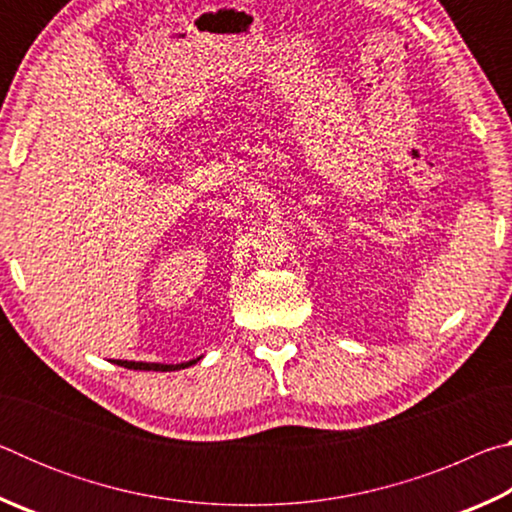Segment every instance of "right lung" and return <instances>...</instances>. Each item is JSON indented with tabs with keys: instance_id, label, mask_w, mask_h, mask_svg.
Instances as JSON below:
<instances>
[{
	"instance_id": "obj_1",
	"label": "right lung",
	"mask_w": 512,
	"mask_h": 512,
	"mask_svg": "<svg viewBox=\"0 0 512 512\" xmlns=\"http://www.w3.org/2000/svg\"><path fill=\"white\" fill-rule=\"evenodd\" d=\"M201 359V357H198ZM198 359H194V361H187V363H176V366H173V363H144V361H115L117 366H124V368H131V370H155V372H169V370H180V368H189V366H194V363L198 361Z\"/></svg>"
}]
</instances>
